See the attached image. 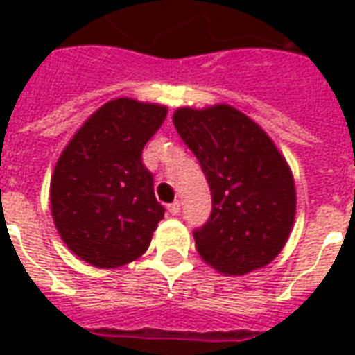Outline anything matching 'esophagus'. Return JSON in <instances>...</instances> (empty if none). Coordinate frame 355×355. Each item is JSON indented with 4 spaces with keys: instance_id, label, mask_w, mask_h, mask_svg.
I'll return each mask as SVG.
<instances>
[{
    "instance_id": "obj_1",
    "label": "esophagus",
    "mask_w": 355,
    "mask_h": 355,
    "mask_svg": "<svg viewBox=\"0 0 355 355\" xmlns=\"http://www.w3.org/2000/svg\"><path fill=\"white\" fill-rule=\"evenodd\" d=\"M167 209H169L171 215H178V213H180V203H178V201H173Z\"/></svg>"
}]
</instances>
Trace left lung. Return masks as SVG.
I'll list each match as a JSON object with an SVG mask.
<instances>
[{
	"instance_id": "8db88e82",
	"label": "left lung",
	"mask_w": 355,
	"mask_h": 355,
	"mask_svg": "<svg viewBox=\"0 0 355 355\" xmlns=\"http://www.w3.org/2000/svg\"><path fill=\"white\" fill-rule=\"evenodd\" d=\"M173 123L211 188V216L193 232L201 259L224 275L270 264L287 243L297 213L293 173L274 140L230 104L182 106Z\"/></svg>"
}]
</instances>
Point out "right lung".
I'll list each match as a JSON object with an SVG mask.
<instances>
[{"label": "right lung", "mask_w": 355, "mask_h": 355, "mask_svg": "<svg viewBox=\"0 0 355 355\" xmlns=\"http://www.w3.org/2000/svg\"><path fill=\"white\" fill-rule=\"evenodd\" d=\"M167 106L114 98L89 116L51 177V213L66 247L96 268H119L146 253L165 209L142 150Z\"/></svg>", "instance_id": "right-lung-1"}]
</instances>
